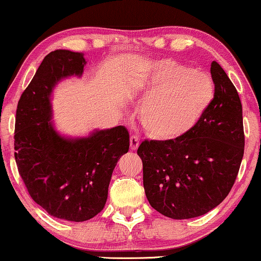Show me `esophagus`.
Segmentation results:
<instances>
[{
    "instance_id": "obj_1",
    "label": "esophagus",
    "mask_w": 261,
    "mask_h": 261,
    "mask_svg": "<svg viewBox=\"0 0 261 261\" xmlns=\"http://www.w3.org/2000/svg\"><path fill=\"white\" fill-rule=\"evenodd\" d=\"M139 146V139L137 136H131L130 138V149L131 150H137Z\"/></svg>"
}]
</instances>
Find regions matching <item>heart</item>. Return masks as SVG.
Here are the masks:
<instances>
[{
  "mask_svg": "<svg viewBox=\"0 0 261 261\" xmlns=\"http://www.w3.org/2000/svg\"><path fill=\"white\" fill-rule=\"evenodd\" d=\"M143 101L139 120L150 137L172 139L199 123L214 99L212 76L190 66L162 59L136 74L134 85Z\"/></svg>",
  "mask_w": 261,
  "mask_h": 261,
  "instance_id": "obj_1",
  "label": "heart"
}]
</instances>
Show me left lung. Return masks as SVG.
I'll use <instances>...</instances> for the list:
<instances>
[{
	"mask_svg": "<svg viewBox=\"0 0 261 261\" xmlns=\"http://www.w3.org/2000/svg\"><path fill=\"white\" fill-rule=\"evenodd\" d=\"M211 106L193 129L168 141H145L137 150L150 205L168 218H197L226 199L244 157L242 106L236 86L216 61Z\"/></svg>",
	"mask_w": 261,
	"mask_h": 261,
	"instance_id": "1",
	"label": "left lung"
}]
</instances>
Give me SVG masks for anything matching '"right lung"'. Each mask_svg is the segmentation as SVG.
Instances as JSON below:
<instances>
[{"label":"right lung","mask_w":261,"mask_h":261,"mask_svg":"<svg viewBox=\"0 0 261 261\" xmlns=\"http://www.w3.org/2000/svg\"><path fill=\"white\" fill-rule=\"evenodd\" d=\"M83 53L57 49L43 59L16 110L15 161L29 195L54 218L83 222L102 211L113 169L129 151L125 126L66 137L54 127L52 94L62 79L80 76Z\"/></svg>","instance_id":"1"}]
</instances>
